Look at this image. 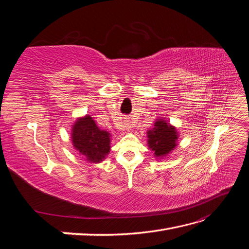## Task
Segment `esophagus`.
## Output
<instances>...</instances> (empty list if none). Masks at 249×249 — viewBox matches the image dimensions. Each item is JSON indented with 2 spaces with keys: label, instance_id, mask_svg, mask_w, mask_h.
I'll return each instance as SVG.
<instances>
[{
  "label": "esophagus",
  "instance_id": "34e87169",
  "mask_svg": "<svg viewBox=\"0 0 249 249\" xmlns=\"http://www.w3.org/2000/svg\"><path fill=\"white\" fill-rule=\"evenodd\" d=\"M130 127H131V124H126V129H127V130H130Z\"/></svg>",
  "mask_w": 249,
  "mask_h": 249
}]
</instances>
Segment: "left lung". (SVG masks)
Here are the masks:
<instances>
[{
	"label": "left lung",
	"mask_w": 249,
	"mask_h": 249,
	"mask_svg": "<svg viewBox=\"0 0 249 249\" xmlns=\"http://www.w3.org/2000/svg\"><path fill=\"white\" fill-rule=\"evenodd\" d=\"M147 144L155 157L163 158L172 152L178 145L177 129L163 118L157 119L154 127L147 131Z\"/></svg>",
	"instance_id": "8db88e82"
}]
</instances>
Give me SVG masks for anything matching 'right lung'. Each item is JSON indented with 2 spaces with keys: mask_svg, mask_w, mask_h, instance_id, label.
Returning a JSON list of instances; mask_svg holds the SVG:
<instances>
[{
  "mask_svg": "<svg viewBox=\"0 0 249 249\" xmlns=\"http://www.w3.org/2000/svg\"><path fill=\"white\" fill-rule=\"evenodd\" d=\"M110 137V133L101 130L90 115L79 118L72 125L73 147L91 163H100L106 159L111 148Z\"/></svg>",
  "mask_w": 249,
  "mask_h": 249,
  "instance_id": "1",
  "label": "right lung"
}]
</instances>
